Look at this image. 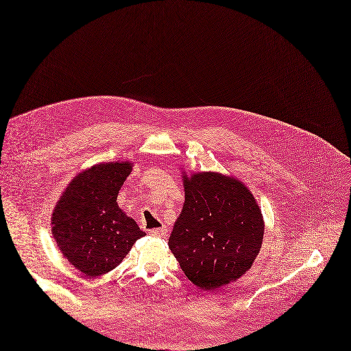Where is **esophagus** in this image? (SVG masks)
Instances as JSON below:
<instances>
[{
  "label": "esophagus",
  "mask_w": 351,
  "mask_h": 351,
  "mask_svg": "<svg viewBox=\"0 0 351 351\" xmlns=\"http://www.w3.org/2000/svg\"><path fill=\"white\" fill-rule=\"evenodd\" d=\"M152 234H153V236H156V237H162V236H165V234H167V230H165V227L154 228V230H152Z\"/></svg>",
  "instance_id": "34e87169"
}]
</instances>
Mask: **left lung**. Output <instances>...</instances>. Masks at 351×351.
<instances>
[{
    "label": "left lung",
    "instance_id": "8db88e82",
    "mask_svg": "<svg viewBox=\"0 0 351 351\" xmlns=\"http://www.w3.org/2000/svg\"><path fill=\"white\" fill-rule=\"evenodd\" d=\"M184 206L169 247L187 278L215 290L240 278L258 256L264 220L243 181L214 171L182 173Z\"/></svg>",
    "mask_w": 351,
    "mask_h": 351
}]
</instances>
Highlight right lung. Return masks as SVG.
Returning <instances> with one entry per match:
<instances>
[{
    "instance_id": "add662e5",
    "label": "right lung",
    "mask_w": 351,
    "mask_h": 351,
    "mask_svg": "<svg viewBox=\"0 0 351 351\" xmlns=\"http://www.w3.org/2000/svg\"><path fill=\"white\" fill-rule=\"evenodd\" d=\"M131 170V161L90 167L69 182L53 210L51 231L60 252L86 277L115 269L145 236L117 203Z\"/></svg>"
}]
</instances>
